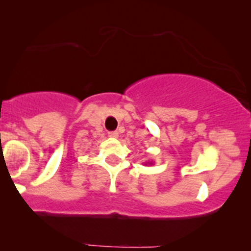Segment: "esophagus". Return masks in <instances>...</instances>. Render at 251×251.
<instances>
[{"mask_svg":"<svg viewBox=\"0 0 251 251\" xmlns=\"http://www.w3.org/2000/svg\"><path fill=\"white\" fill-rule=\"evenodd\" d=\"M108 136L111 137V138H118L119 137V132L118 131H111V132H108Z\"/></svg>","mask_w":251,"mask_h":251,"instance_id":"obj_1","label":"esophagus"}]
</instances>
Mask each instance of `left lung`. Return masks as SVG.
<instances>
[{
    "label": "left lung",
    "instance_id": "obj_1",
    "mask_svg": "<svg viewBox=\"0 0 251 251\" xmlns=\"http://www.w3.org/2000/svg\"><path fill=\"white\" fill-rule=\"evenodd\" d=\"M153 163H154L153 161H149V162H145V163H144V166H147V164H150V166H152Z\"/></svg>",
    "mask_w": 251,
    "mask_h": 251
}]
</instances>
